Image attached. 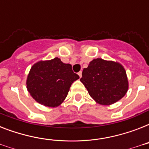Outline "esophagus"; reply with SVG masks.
<instances>
[{
	"label": "esophagus",
	"instance_id": "34e87169",
	"mask_svg": "<svg viewBox=\"0 0 149 149\" xmlns=\"http://www.w3.org/2000/svg\"><path fill=\"white\" fill-rule=\"evenodd\" d=\"M78 75H79V78H81V77H82V71H79V72H78Z\"/></svg>",
	"mask_w": 149,
	"mask_h": 149
}]
</instances>
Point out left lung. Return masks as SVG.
I'll return each instance as SVG.
<instances>
[{
    "instance_id": "obj_1",
    "label": "left lung",
    "mask_w": 149,
    "mask_h": 149,
    "mask_svg": "<svg viewBox=\"0 0 149 149\" xmlns=\"http://www.w3.org/2000/svg\"><path fill=\"white\" fill-rule=\"evenodd\" d=\"M80 81L89 94L98 104L110 105L126 94L128 81L125 70L120 63L95 58L84 68Z\"/></svg>"
}]
</instances>
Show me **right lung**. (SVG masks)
<instances>
[{
    "mask_svg": "<svg viewBox=\"0 0 149 149\" xmlns=\"http://www.w3.org/2000/svg\"><path fill=\"white\" fill-rule=\"evenodd\" d=\"M79 77L70 64L60 58L40 61L32 65L27 78V89L39 104L55 107L66 97L72 84Z\"/></svg>",
    "mask_w": 149,
    "mask_h": 149,
    "instance_id": "1",
    "label": "right lung"
}]
</instances>
